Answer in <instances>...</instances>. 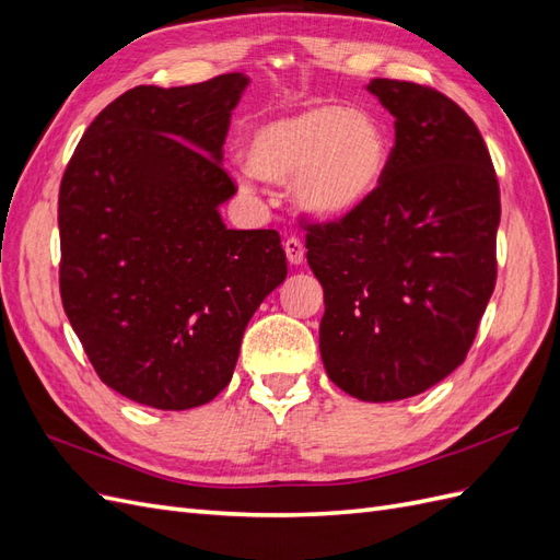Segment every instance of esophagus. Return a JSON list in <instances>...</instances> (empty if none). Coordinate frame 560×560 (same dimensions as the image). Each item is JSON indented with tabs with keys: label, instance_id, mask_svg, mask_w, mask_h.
Instances as JSON below:
<instances>
[{
	"label": "esophagus",
	"instance_id": "34e87169",
	"mask_svg": "<svg viewBox=\"0 0 560 560\" xmlns=\"http://www.w3.org/2000/svg\"><path fill=\"white\" fill-rule=\"evenodd\" d=\"M284 252H287V259H290V264L294 266L303 264V257H306V247H303L301 238H296V235H290V238L284 241Z\"/></svg>",
	"mask_w": 560,
	"mask_h": 560
}]
</instances>
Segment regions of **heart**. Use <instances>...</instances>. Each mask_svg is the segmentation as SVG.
I'll return each instance as SVG.
<instances>
[{
  "label": "heart",
  "instance_id": "heart-1",
  "mask_svg": "<svg viewBox=\"0 0 560 560\" xmlns=\"http://www.w3.org/2000/svg\"><path fill=\"white\" fill-rule=\"evenodd\" d=\"M383 126L362 109L319 103L252 132L247 163L268 182H290L308 212L338 219L376 194L387 171Z\"/></svg>",
  "mask_w": 560,
  "mask_h": 560
}]
</instances>
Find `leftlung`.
I'll list each match as a JSON object with an SVG mask.
<instances>
[{
  "label": "left lung",
  "instance_id": "1",
  "mask_svg": "<svg viewBox=\"0 0 560 560\" xmlns=\"http://www.w3.org/2000/svg\"><path fill=\"white\" fill-rule=\"evenodd\" d=\"M395 147L364 206L303 222L325 290L327 376L362 401L425 393L460 366L495 290L500 186L477 124L451 97L371 79Z\"/></svg>",
  "mask_w": 560,
  "mask_h": 560
}]
</instances>
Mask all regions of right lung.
<instances>
[{
	"instance_id": "add662e5",
	"label": "right lung",
	"mask_w": 560,
	"mask_h": 560,
	"mask_svg": "<svg viewBox=\"0 0 560 560\" xmlns=\"http://www.w3.org/2000/svg\"><path fill=\"white\" fill-rule=\"evenodd\" d=\"M247 77L118 95L58 196L60 296L105 385L161 411L212 401L243 331L287 276L280 233L226 229L222 147Z\"/></svg>"
}]
</instances>
